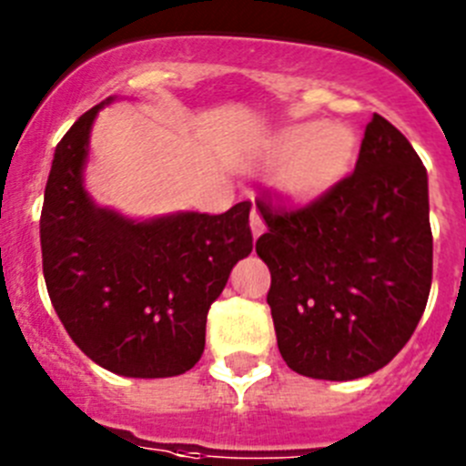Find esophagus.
I'll list each match as a JSON object with an SVG mask.
<instances>
[{"label": "esophagus", "instance_id": "obj_1", "mask_svg": "<svg viewBox=\"0 0 466 466\" xmlns=\"http://www.w3.org/2000/svg\"><path fill=\"white\" fill-rule=\"evenodd\" d=\"M249 226H251V236H254V238L261 236L263 230H266V221H263L261 212H258V210H251V215H249Z\"/></svg>", "mask_w": 466, "mask_h": 466}]
</instances>
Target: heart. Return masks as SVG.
I'll list each match as a JSON object with an SVG mask.
<instances>
[{
    "mask_svg": "<svg viewBox=\"0 0 466 466\" xmlns=\"http://www.w3.org/2000/svg\"><path fill=\"white\" fill-rule=\"evenodd\" d=\"M272 164H284L279 189L293 203L321 198L349 173L356 159V136L341 125H296L275 136L268 147Z\"/></svg>",
    "mask_w": 466,
    "mask_h": 466,
    "instance_id": "1",
    "label": "heart"
}]
</instances>
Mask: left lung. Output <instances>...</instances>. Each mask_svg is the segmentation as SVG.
<instances>
[{"instance_id": "left-lung-1", "label": "left lung", "mask_w": 466, "mask_h": 466, "mask_svg": "<svg viewBox=\"0 0 466 466\" xmlns=\"http://www.w3.org/2000/svg\"><path fill=\"white\" fill-rule=\"evenodd\" d=\"M268 233L277 347L293 372L351 381L377 372L416 330L432 284L428 170L374 113L356 170L300 210L258 200Z\"/></svg>"}]
</instances>
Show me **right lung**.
<instances>
[{
	"label": "right lung",
	"mask_w": 466,
	"mask_h": 466,
	"mask_svg": "<svg viewBox=\"0 0 466 466\" xmlns=\"http://www.w3.org/2000/svg\"><path fill=\"white\" fill-rule=\"evenodd\" d=\"M101 101L55 147L41 212L48 296L80 351L131 379L185 374L203 356L205 321L230 270L251 251L249 200L224 215L131 219L85 189Z\"/></svg>",
	"instance_id": "1"
}]
</instances>
